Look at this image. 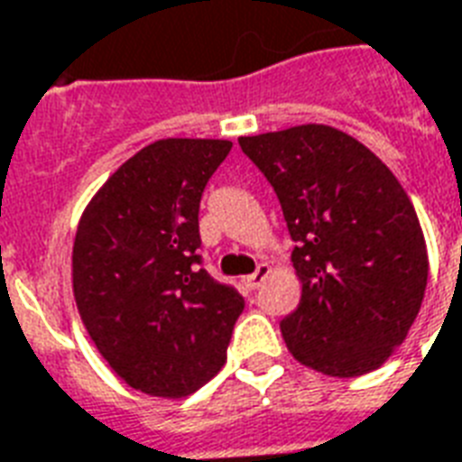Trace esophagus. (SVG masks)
I'll return each mask as SVG.
<instances>
[{"instance_id":"1","label":"esophagus","mask_w":462,"mask_h":462,"mask_svg":"<svg viewBox=\"0 0 462 462\" xmlns=\"http://www.w3.org/2000/svg\"><path fill=\"white\" fill-rule=\"evenodd\" d=\"M266 276H269V266H266V263H259L254 273H252V276H245L242 283H245L246 291H256V288L262 286L263 281H266Z\"/></svg>"}]
</instances>
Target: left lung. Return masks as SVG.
Returning <instances> with one entry per match:
<instances>
[{
  "label": "left lung",
  "mask_w": 462,
  "mask_h": 462,
  "mask_svg": "<svg viewBox=\"0 0 462 462\" xmlns=\"http://www.w3.org/2000/svg\"><path fill=\"white\" fill-rule=\"evenodd\" d=\"M278 196L302 283L281 322L288 351L332 378L393 356L417 319L429 256L410 196L356 137L332 125L239 137Z\"/></svg>",
  "instance_id": "8db88e82"
}]
</instances>
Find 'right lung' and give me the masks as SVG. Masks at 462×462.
<instances>
[{
    "instance_id": "right-lung-1",
    "label": "right lung",
    "mask_w": 462,
    "mask_h": 462,
    "mask_svg": "<svg viewBox=\"0 0 462 462\" xmlns=\"http://www.w3.org/2000/svg\"><path fill=\"white\" fill-rule=\"evenodd\" d=\"M230 140L167 137L108 176L82 213L72 288L84 327L118 378L186 397L225 365L245 298L200 269L199 208Z\"/></svg>"
}]
</instances>
